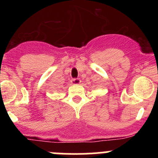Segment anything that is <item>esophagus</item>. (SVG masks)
Returning a JSON list of instances; mask_svg holds the SVG:
<instances>
[{"instance_id":"esophagus-1","label":"esophagus","mask_w":158,"mask_h":158,"mask_svg":"<svg viewBox=\"0 0 158 158\" xmlns=\"http://www.w3.org/2000/svg\"><path fill=\"white\" fill-rule=\"evenodd\" d=\"M71 82L73 84H74V85H79L81 82V80L79 79H72Z\"/></svg>"}]
</instances>
